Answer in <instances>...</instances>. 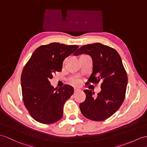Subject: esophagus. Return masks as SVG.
Masks as SVG:
<instances>
[{
  "instance_id": "esophagus-1",
  "label": "esophagus",
  "mask_w": 147,
  "mask_h": 147,
  "mask_svg": "<svg viewBox=\"0 0 147 147\" xmlns=\"http://www.w3.org/2000/svg\"><path fill=\"white\" fill-rule=\"evenodd\" d=\"M74 93H77V92H78V91H80V90L77 89V88H74Z\"/></svg>"
}]
</instances>
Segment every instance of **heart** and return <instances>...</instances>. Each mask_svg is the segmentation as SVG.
Instances as JSON below:
<instances>
[{
  "label": "heart",
  "instance_id": "obj_1",
  "mask_svg": "<svg viewBox=\"0 0 147 147\" xmlns=\"http://www.w3.org/2000/svg\"><path fill=\"white\" fill-rule=\"evenodd\" d=\"M85 56V55H81V56ZM71 83H72L74 86H79V85L81 84V80L78 78H72L70 79Z\"/></svg>",
  "mask_w": 147,
  "mask_h": 147
}]
</instances>
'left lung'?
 Returning <instances> with one entry per match:
<instances>
[{"label":"left lung","mask_w":147,"mask_h":147,"mask_svg":"<svg viewBox=\"0 0 147 147\" xmlns=\"http://www.w3.org/2000/svg\"><path fill=\"white\" fill-rule=\"evenodd\" d=\"M87 54L93 60V72L86 84L101 83L96 96L85 90L86 99L80 105L84 117L91 120H107L117 111L125 98L128 76L120 56L115 49L101 43L82 46L74 56ZM94 94V93H93Z\"/></svg>","instance_id":"obj_1"}]
</instances>
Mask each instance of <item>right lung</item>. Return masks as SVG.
Wrapping results in <instances>:
<instances>
[{"instance_id": "right-lung-1", "label": "right lung", "mask_w": 147, "mask_h": 147, "mask_svg": "<svg viewBox=\"0 0 147 147\" xmlns=\"http://www.w3.org/2000/svg\"><path fill=\"white\" fill-rule=\"evenodd\" d=\"M78 48L76 45L59 42L42 45L26 64L20 78L22 99L36 121L51 124L63 117L64 104L73 94L74 89L65 84L57 90L51 86L49 80L62 71L64 59Z\"/></svg>"}]
</instances>
